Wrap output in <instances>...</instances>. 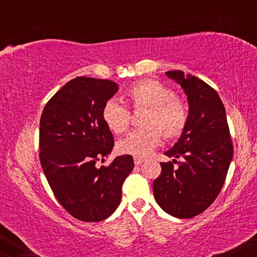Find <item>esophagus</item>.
Returning a JSON list of instances; mask_svg holds the SVG:
<instances>
[{
	"mask_svg": "<svg viewBox=\"0 0 257 257\" xmlns=\"http://www.w3.org/2000/svg\"><path fill=\"white\" fill-rule=\"evenodd\" d=\"M144 161H145V159H144V158H141V157H134V163L137 164V166H139V164H141V163H143Z\"/></svg>",
	"mask_w": 257,
	"mask_h": 257,
	"instance_id": "34e87169",
	"label": "esophagus"
}]
</instances>
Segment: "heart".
Wrapping results in <instances>:
<instances>
[{
  "label": "heart",
  "mask_w": 257,
  "mask_h": 257,
  "mask_svg": "<svg viewBox=\"0 0 257 257\" xmlns=\"http://www.w3.org/2000/svg\"><path fill=\"white\" fill-rule=\"evenodd\" d=\"M125 96L135 110L146 108L141 124L144 128L132 132L117 144L123 155L145 157L162 141H174L184 134L190 119V110L184 99L176 96L172 88L158 79L145 78L134 82ZM104 123L114 135L126 133L132 123L131 111L117 100L111 99L102 108Z\"/></svg>",
  "instance_id": "b5f03b06"
}]
</instances>
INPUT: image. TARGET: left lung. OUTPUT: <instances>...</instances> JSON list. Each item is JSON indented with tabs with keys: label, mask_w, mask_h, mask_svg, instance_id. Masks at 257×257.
<instances>
[{
	"label": "left lung",
	"mask_w": 257,
	"mask_h": 257,
	"mask_svg": "<svg viewBox=\"0 0 257 257\" xmlns=\"http://www.w3.org/2000/svg\"><path fill=\"white\" fill-rule=\"evenodd\" d=\"M166 75L184 88L190 119L178 143L166 152L175 159L161 163L153 194L166 213L190 219L203 213L219 196L233 157V144L225 106L216 90L196 76H185L181 70Z\"/></svg>",
	"instance_id": "1"
}]
</instances>
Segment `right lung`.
<instances>
[{"label": "right lung", "instance_id": "add662e5", "mask_svg": "<svg viewBox=\"0 0 257 257\" xmlns=\"http://www.w3.org/2000/svg\"><path fill=\"white\" fill-rule=\"evenodd\" d=\"M118 90L110 79L76 77L44 106L40 120V162L55 198L75 219L105 220L117 209L122 185L134 168L131 155L107 157L113 135L102 108Z\"/></svg>", "mask_w": 257, "mask_h": 257}]
</instances>
